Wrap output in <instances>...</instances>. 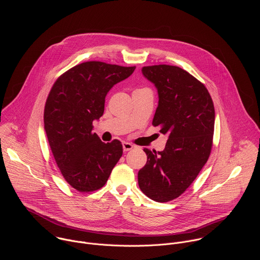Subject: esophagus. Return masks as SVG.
Here are the masks:
<instances>
[{"instance_id":"1","label":"esophagus","mask_w":260,"mask_h":260,"mask_svg":"<svg viewBox=\"0 0 260 260\" xmlns=\"http://www.w3.org/2000/svg\"><path fill=\"white\" fill-rule=\"evenodd\" d=\"M122 147H123V151L124 152H127L129 150H132L134 148V145H132L131 143H127V142H123L122 143Z\"/></svg>"}]
</instances>
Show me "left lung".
Wrapping results in <instances>:
<instances>
[{"instance_id":"8db88e82","label":"left lung","mask_w":260,"mask_h":260,"mask_svg":"<svg viewBox=\"0 0 260 260\" xmlns=\"http://www.w3.org/2000/svg\"><path fill=\"white\" fill-rule=\"evenodd\" d=\"M142 73L158 92L152 124L169 139L162 151L144 149L147 162L138 173L139 187L149 199L166 203L190 186L210 156L214 104L206 86L179 67L148 66Z\"/></svg>"}]
</instances>
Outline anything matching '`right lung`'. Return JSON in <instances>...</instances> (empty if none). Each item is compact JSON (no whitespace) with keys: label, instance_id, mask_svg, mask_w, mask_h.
Returning <instances> with one entry per match:
<instances>
[{"label":"right lung","instance_id":"1","mask_svg":"<svg viewBox=\"0 0 260 260\" xmlns=\"http://www.w3.org/2000/svg\"><path fill=\"white\" fill-rule=\"evenodd\" d=\"M135 69L82 62L60 75L48 94L44 128L50 149L64 180L80 192L102 188L122 155L121 142H102L92 121L103 115L109 90Z\"/></svg>","mask_w":260,"mask_h":260}]
</instances>
